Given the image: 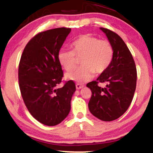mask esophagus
Masks as SVG:
<instances>
[{"instance_id":"esophagus-1","label":"esophagus","mask_w":153,"mask_h":153,"mask_svg":"<svg viewBox=\"0 0 153 153\" xmlns=\"http://www.w3.org/2000/svg\"><path fill=\"white\" fill-rule=\"evenodd\" d=\"M75 86H76L77 89H81V88L83 87V85L80 84V83H77V84L75 85Z\"/></svg>"}]
</instances>
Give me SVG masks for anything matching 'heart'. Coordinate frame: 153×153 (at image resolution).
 I'll return each instance as SVG.
<instances>
[{"label":"heart","instance_id":"heart-1","mask_svg":"<svg viewBox=\"0 0 153 153\" xmlns=\"http://www.w3.org/2000/svg\"><path fill=\"white\" fill-rule=\"evenodd\" d=\"M71 48L72 51H61L58 59L66 71L72 72L78 65V59H81L82 67L67 75V79L78 83L89 81L94 73H103L113 59L111 43L89 34L79 36L72 43Z\"/></svg>","mask_w":153,"mask_h":153}]
</instances>
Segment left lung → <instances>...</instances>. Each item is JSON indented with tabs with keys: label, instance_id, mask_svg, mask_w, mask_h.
Listing matches in <instances>:
<instances>
[{
	"label": "left lung",
	"instance_id": "left-lung-1",
	"mask_svg": "<svg viewBox=\"0 0 153 153\" xmlns=\"http://www.w3.org/2000/svg\"><path fill=\"white\" fill-rule=\"evenodd\" d=\"M111 43L114 56L107 70L96 81L86 84L91 91L89 109L99 120L110 122L125 114L133 100L137 81L134 59L128 46L117 33L105 28H100ZM107 82L105 88L98 86Z\"/></svg>",
	"mask_w": 153,
	"mask_h": 153
}]
</instances>
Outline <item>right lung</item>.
Returning a JSON list of instances; mask_svg holds the SVG:
<instances>
[{
  "instance_id": "add662e5",
  "label": "right lung",
  "mask_w": 153,
  "mask_h": 153,
  "mask_svg": "<svg viewBox=\"0 0 153 153\" xmlns=\"http://www.w3.org/2000/svg\"><path fill=\"white\" fill-rule=\"evenodd\" d=\"M70 28H57L35 35L27 43L18 67L20 93L33 118L43 125L61 123L70 111V101L75 91L73 81H64L58 55Z\"/></svg>"
}]
</instances>
